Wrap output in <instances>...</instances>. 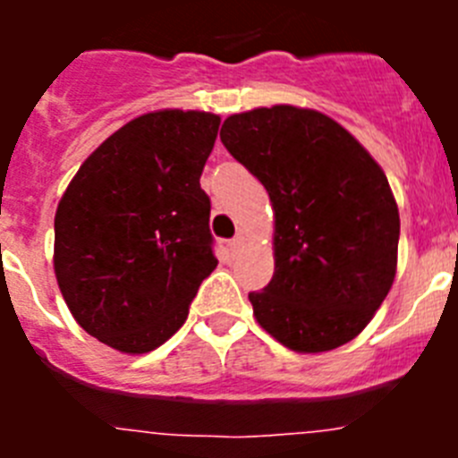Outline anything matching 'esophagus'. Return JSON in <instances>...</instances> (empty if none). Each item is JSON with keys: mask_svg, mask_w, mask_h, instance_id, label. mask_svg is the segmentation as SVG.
<instances>
[{"mask_svg": "<svg viewBox=\"0 0 458 458\" xmlns=\"http://www.w3.org/2000/svg\"><path fill=\"white\" fill-rule=\"evenodd\" d=\"M242 242H245V238H242L241 233H238L236 238H232V241H229V248H232L233 252H236V250H241V248H242Z\"/></svg>", "mask_w": 458, "mask_h": 458, "instance_id": "1", "label": "esophagus"}]
</instances>
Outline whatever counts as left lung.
<instances>
[{
  "label": "left lung",
  "mask_w": 458,
  "mask_h": 458,
  "mask_svg": "<svg viewBox=\"0 0 458 458\" xmlns=\"http://www.w3.org/2000/svg\"><path fill=\"white\" fill-rule=\"evenodd\" d=\"M220 140L261 181L275 213V273L250 293L266 333L298 353L358 337L394 282L399 208L386 174L317 109L232 114Z\"/></svg>",
  "instance_id": "8db88e82"
}]
</instances>
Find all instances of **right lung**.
Masks as SVG:
<instances>
[{"mask_svg":"<svg viewBox=\"0 0 458 458\" xmlns=\"http://www.w3.org/2000/svg\"><path fill=\"white\" fill-rule=\"evenodd\" d=\"M220 116L160 109L82 163L56 206L55 275L75 321L121 353H148L188 318L217 266L199 176Z\"/></svg>","mask_w":458,"mask_h":458,"instance_id":"add662e5","label":"right lung"}]
</instances>
